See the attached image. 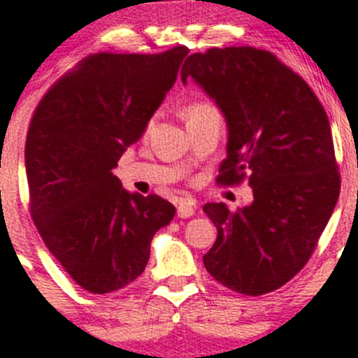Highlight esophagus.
<instances>
[{
	"label": "esophagus",
	"instance_id": "esophagus-1",
	"mask_svg": "<svg viewBox=\"0 0 358 358\" xmlns=\"http://www.w3.org/2000/svg\"><path fill=\"white\" fill-rule=\"evenodd\" d=\"M194 213H196V208H194L192 203H189V201H182V203L178 204V208H176V215H178L180 218H190Z\"/></svg>",
	"mask_w": 358,
	"mask_h": 358
}]
</instances>
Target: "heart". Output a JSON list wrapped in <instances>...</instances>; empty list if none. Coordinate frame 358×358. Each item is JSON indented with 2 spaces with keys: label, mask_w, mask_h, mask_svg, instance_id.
<instances>
[{
  "label": "heart",
  "mask_w": 358,
  "mask_h": 358,
  "mask_svg": "<svg viewBox=\"0 0 358 358\" xmlns=\"http://www.w3.org/2000/svg\"><path fill=\"white\" fill-rule=\"evenodd\" d=\"M206 113H218V112L213 105H210V103H204V101L192 103V105H189L185 110H183V115H185L187 120L197 119V117H203V115H206Z\"/></svg>",
  "instance_id": "1"
}]
</instances>
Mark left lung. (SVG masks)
Listing matches in <instances>:
<instances>
[{
    "mask_svg": "<svg viewBox=\"0 0 358 358\" xmlns=\"http://www.w3.org/2000/svg\"><path fill=\"white\" fill-rule=\"evenodd\" d=\"M227 122V157L217 182L248 178L252 204L229 211L204 204L217 239L203 257L206 271L245 296L273 292L304 267L341 189L331 124L310 85L271 52L210 48L183 64Z\"/></svg>",
    "mask_w": 358,
    "mask_h": 358,
    "instance_id": "obj_1",
    "label": "left lung"
}]
</instances>
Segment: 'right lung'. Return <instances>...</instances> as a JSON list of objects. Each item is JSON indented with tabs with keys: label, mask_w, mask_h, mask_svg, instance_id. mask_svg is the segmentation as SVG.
Segmentation results:
<instances>
[{
	"label": "right lung",
	"mask_w": 358,
	"mask_h": 358,
	"mask_svg": "<svg viewBox=\"0 0 358 358\" xmlns=\"http://www.w3.org/2000/svg\"><path fill=\"white\" fill-rule=\"evenodd\" d=\"M189 48L99 52L78 62L38 103L26 140L29 210L64 271L91 294L124 289L147 267L169 201L122 189L112 169L136 143L175 83Z\"/></svg>",
	"instance_id": "obj_1"
}]
</instances>
